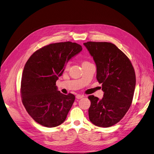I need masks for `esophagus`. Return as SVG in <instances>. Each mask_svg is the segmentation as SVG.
Listing matches in <instances>:
<instances>
[{"mask_svg": "<svg viewBox=\"0 0 154 154\" xmlns=\"http://www.w3.org/2000/svg\"><path fill=\"white\" fill-rule=\"evenodd\" d=\"M84 97V95H76V99H82V97Z\"/></svg>", "mask_w": 154, "mask_h": 154, "instance_id": "esophagus-1", "label": "esophagus"}]
</instances>
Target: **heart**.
Returning a JSON list of instances; mask_svg holds the SVG:
<instances>
[{"mask_svg":"<svg viewBox=\"0 0 154 154\" xmlns=\"http://www.w3.org/2000/svg\"><path fill=\"white\" fill-rule=\"evenodd\" d=\"M88 63H90V62H88L87 61H84L82 62V65H84V64H88ZM69 67V63H67L66 65V69H68Z\"/></svg>","mask_w":154,"mask_h":154,"instance_id":"1","label":"heart"}]
</instances>
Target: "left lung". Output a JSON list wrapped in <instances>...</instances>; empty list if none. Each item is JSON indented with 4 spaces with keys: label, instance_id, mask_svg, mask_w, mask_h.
<instances>
[{
    "label": "left lung",
    "instance_id": "obj_1",
    "mask_svg": "<svg viewBox=\"0 0 154 154\" xmlns=\"http://www.w3.org/2000/svg\"><path fill=\"white\" fill-rule=\"evenodd\" d=\"M84 45L96 64V77L103 92L102 99L88 96L89 120L96 126L109 127L118 123L131 106L136 84L134 69L114 44L87 42Z\"/></svg>",
    "mask_w": 154,
    "mask_h": 154
}]
</instances>
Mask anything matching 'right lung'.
I'll return each mask as SVG.
<instances>
[{
    "instance_id": "1",
    "label": "right lung",
    "mask_w": 154,
    "mask_h": 154,
    "mask_svg": "<svg viewBox=\"0 0 154 154\" xmlns=\"http://www.w3.org/2000/svg\"><path fill=\"white\" fill-rule=\"evenodd\" d=\"M82 51L77 43L51 44L35 51L27 61L21 80L22 103L38 124L55 127L66 120L75 95L60 93L56 81L68 61Z\"/></svg>"
}]
</instances>
